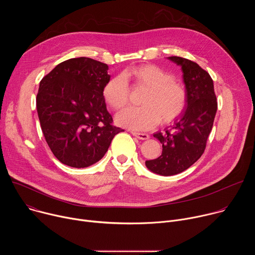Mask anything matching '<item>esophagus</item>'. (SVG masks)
Masks as SVG:
<instances>
[{"label":"esophagus","instance_id":"obj_1","mask_svg":"<svg viewBox=\"0 0 255 255\" xmlns=\"http://www.w3.org/2000/svg\"><path fill=\"white\" fill-rule=\"evenodd\" d=\"M132 135L137 137L140 140H147L149 139V135L146 133H139V132H132Z\"/></svg>","mask_w":255,"mask_h":255}]
</instances>
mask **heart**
I'll list each match as a JSON object with an SVG mask.
<instances>
[{"mask_svg":"<svg viewBox=\"0 0 255 255\" xmlns=\"http://www.w3.org/2000/svg\"><path fill=\"white\" fill-rule=\"evenodd\" d=\"M124 78L135 86L147 88L140 107H129L116 116L117 123L125 128L144 131L158 122L168 124L178 118L188 104L186 88L174 81V77L155 64H140L124 72ZM123 77L109 80L102 90L106 104L113 110L124 108L129 100V87Z\"/></svg>","mask_w":255,"mask_h":255,"instance_id":"b5f03b06","label":"heart"}]
</instances>
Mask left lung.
Listing matches in <instances>:
<instances>
[{
	"mask_svg": "<svg viewBox=\"0 0 255 255\" xmlns=\"http://www.w3.org/2000/svg\"><path fill=\"white\" fill-rule=\"evenodd\" d=\"M168 59L183 69L188 107L164 132L153 135L162 144V153L158 158L145 161L148 169L165 176L188 169L202 156L218 107L213 80L205 69L184 57Z\"/></svg>",
	"mask_w": 255,
	"mask_h": 255,
	"instance_id": "obj_1",
	"label": "left lung"
}]
</instances>
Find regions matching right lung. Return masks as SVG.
Segmentation results:
<instances>
[{"label": "right lung", "mask_w": 255, "mask_h": 255, "mask_svg": "<svg viewBox=\"0 0 255 255\" xmlns=\"http://www.w3.org/2000/svg\"><path fill=\"white\" fill-rule=\"evenodd\" d=\"M108 65L89 57L57 64L39 84L36 107L54 156L71 167H87L107 152L123 129L113 125L102 96Z\"/></svg>", "instance_id": "add662e5"}]
</instances>
